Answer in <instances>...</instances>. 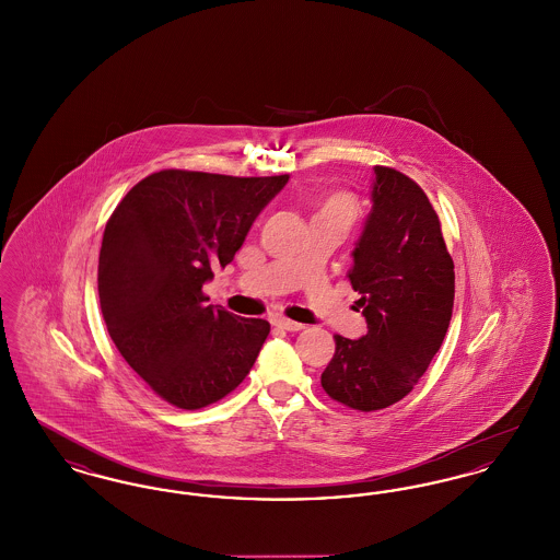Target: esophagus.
Listing matches in <instances>:
<instances>
[{
    "mask_svg": "<svg viewBox=\"0 0 560 560\" xmlns=\"http://www.w3.org/2000/svg\"><path fill=\"white\" fill-rule=\"evenodd\" d=\"M272 323H275L277 327L285 329V331H300V329H304V325H302V323H295V320L285 319V317H277Z\"/></svg>",
    "mask_w": 560,
    "mask_h": 560,
    "instance_id": "1",
    "label": "esophagus"
}]
</instances>
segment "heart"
Here are the masks:
<instances>
[{
	"instance_id": "1",
	"label": "heart",
	"mask_w": 560,
	"mask_h": 560,
	"mask_svg": "<svg viewBox=\"0 0 560 560\" xmlns=\"http://www.w3.org/2000/svg\"><path fill=\"white\" fill-rule=\"evenodd\" d=\"M317 215H331V218L340 220L348 229V224H350V222L354 220V215H357V206H354L352 197H348V195H331L329 199H325V201L320 203V208L317 210V213H315V218H317Z\"/></svg>"
}]
</instances>
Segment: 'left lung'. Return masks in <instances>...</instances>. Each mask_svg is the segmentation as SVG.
<instances>
[{
    "label": "left lung",
    "mask_w": 560,
    "mask_h": 560,
    "mask_svg": "<svg viewBox=\"0 0 560 560\" xmlns=\"http://www.w3.org/2000/svg\"><path fill=\"white\" fill-rule=\"evenodd\" d=\"M372 212L352 249L348 279L361 293L368 334L334 336L323 390L359 411L407 397L443 345L455 272L427 192L393 167H373Z\"/></svg>",
    "instance_id": "8db88e82"
}]
</instances>
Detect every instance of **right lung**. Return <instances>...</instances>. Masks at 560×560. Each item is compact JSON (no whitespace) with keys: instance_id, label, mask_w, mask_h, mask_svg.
<instances>
[{"instance_id":"1","label":"right lung","mask_w":560,"mask_h":560,"mask_svg":"<svg viewBox=\"0 0 560 560\" xmlns=\"http://www.w3.org/2000/svg\"><path fill=\"white\" fill-rule=\"evenodd\" d=\"M290 176L161 170L108 218L98 295L108 336L155 395L201 409L233 393L270 325L206 304L213 267L233 262L254 220Z\"/></svg>"}]
</instances>
